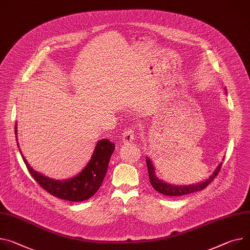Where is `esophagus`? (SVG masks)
I'll return each instance as SVG.
<instances>
[{"label":"esophagus","mask_w":250,"mask_h":250,"mask_svg":"<svg viewBox=\"0 0 250 250\" xmlns=\"http://www.w3.org/2000/svg\"><path fill=\"white\" fill-rule=\"evenodd\" d=\"M123 142L124 143H131L133 140L135 139V131H134L133 128H128L124 131L123 136H122Z\"/></svg>","instance_id":"esophagus-1"}]
</instances>
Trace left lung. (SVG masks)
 Returning <instances> with one entry per match:
<instances>
[{"instance_id": "obj_1", "label": "left lung", "mask_w": 250, "mask_h": 250, "mask_svg": "<svg viewBox=\"0 0 250 250\" xmlns=\"http://www.w3.org/2000/svg\"><path fill=\"white\" fill-rule=\"evenodd\" d=\"M146 163H147V168H148V174H149V179L150 183L153 186L157 192L164 195L168 196H182L186 194L193 193V192H197L200 190H203L205 187H207L208 184L212 182V180L215 178V176L218 174V172L221 168L222 163H220L215 171L213 172V174L211 175L208 179L205 181L195 184V185H182V186H176V185H172L167 182H163L160 180L156 175H155V170L154 167H153V164L151 163V160L146 157Z\"/></svg>"}]
</instances>
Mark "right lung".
Masks as SVG:
<instances>
[{
  "label": "right lung",
  "instance_id": "obj_1",
  "mask_svg": "<svg viewBox=\"0 0 250 250\" xmlns=\"http://www.w3.org/2000/svg\"><path fill=\"white\" fill-rule=\"evenodd\" d=\"M15 133H17V126H15ZM114 149L115 144L108 139L98 141L93 155L85 168L77 176L63 181L54 180L35 171L28 164L23 155L22 157L32 177L48 193L60 199L78 202L91 198L99 190L105 178L110 157Z\"/></svg>",
  "mask_w": 250,
  "mask_h": 250
}]
</instances>
